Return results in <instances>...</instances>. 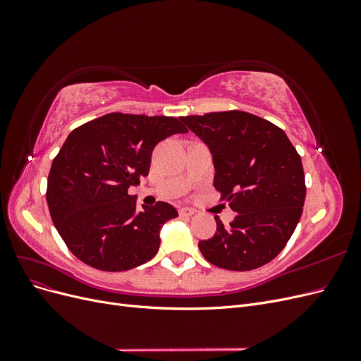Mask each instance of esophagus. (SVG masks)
Returning <instances> with one entry per match:
<instances>
[{"mask_svg":"<svg viewBox=\"0 0 361 361\" xmlns=\"http://www.w3.org/2000/svg\"><path fill=\"white\" fill-rule=\"evenodd\" d=\"M192 214H194V211H192V209H190V207H180V209H179V215H180V216H183V218L191 216Z\"/></svg>","mask_w":361,"mask_h":361,"instance_id":"34e87169","label":"esophagus"}]
</instances>
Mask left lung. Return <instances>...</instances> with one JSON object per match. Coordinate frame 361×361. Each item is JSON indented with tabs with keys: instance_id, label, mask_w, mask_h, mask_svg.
I'll use <instances>...</instances> for the list:
<instances>
[{
	"instance_id": "left-lung-1",
	"label": "left lung",
	"mask_w": 361,
	"mask_h": 361,
	"mask_svg": "<svg viewBox=\"0 0 361 361\" xmlns=\"http://www.w3.org/2000/svg\"><path fill=\"white\" fill-rule=\"evenodd\" d=\"M209 147L214 187L238 215L228 227L215 216V235L200 241L203 257L218 268L250 271L285 248L305 200L301 157L285 130L245 111L180 117Z\"/></svg>"
}]
</instances>
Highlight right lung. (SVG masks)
Listing matches in <instances>:
<instances>
[{"instance_id":"obj_1","label":"right lung","mask_w":361,"mask_h":361,"mask_svg":"<svg viewBox=\"0 0 361 361\" xmlns=\"http://www.w3.org/2000/svg\"><path fill=\"white\" fill-rule=\"evenodd\" d=\"M188 133L179 118L110 113L73 129L54 158L47 202L64 244L84 264L128 271L157 255L162 224L178 216L166 202L137 212L128 188L147 176L161 140Z\"/></svg>"}]
</instances>
